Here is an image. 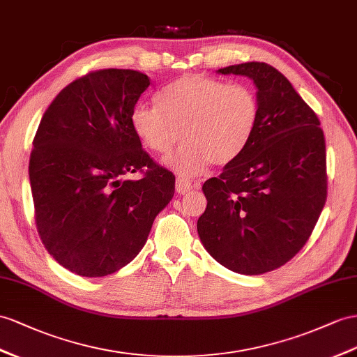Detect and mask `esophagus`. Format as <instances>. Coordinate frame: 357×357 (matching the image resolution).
Masks as SVG:
<instances>
[{"instance_id": "obj_1", "label": "esophagus", "mask_w": 357, "mask_h": 357, "mask_svg": "<svg viewBox=\"0 0 357 357\" xmlns=\"http://www.w3.org/2000/svg\"><path fill=\"white\" fill-rule=\"evenodd\" d=\"M191 188H193V185H191V182L188 179L182 178V176L176 178V193L178 195H185Z\"/></svg>"}]
</instances>
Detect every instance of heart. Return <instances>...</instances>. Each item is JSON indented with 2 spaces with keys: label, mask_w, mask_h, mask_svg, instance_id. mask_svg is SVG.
I'll use <instances>...</instances> for the list:
<instances>
[{
  "label": "heart",
  "mask_w": 357,
  "mask_h": 357,
  "mask_svg": "<svg viewBox=\"0 0 357 357\" xmlns=\"http://www.w3.org/2000/svg\"><path fill=\"white\" fill-rule=\"evenodd\" d=\"M258 117V96L250 86L185 75L160 91L158 107L135 105L131 126L144 148L157 155H167L182 137L185 143L164 162L179 175L195 176L213 161L226 166L238 158Z\"/></svg>",
  "instance_id": "1"
}]
</instances>
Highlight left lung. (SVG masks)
I'll return each instance as SVG.
<instances>
[{
	"label": "left lung",
	"mask_w": 357,
	"mask_h": 357,
	"mask_svg": "<svg viewBox=\"0 0 357 357\" xmlns=\"http://www.w3.org/2000/svg\"><path fill=\"white\" fill-rule=\"evenodd\" d=\"M217 72L253 79L259 117L248 148L204 184L197 234L223 267L255 276L294 258L314 231L327 197L324 134L276 68L249 61Z\"/></svg>",
	"instance_id": "8db88e82"
}]
</instances>
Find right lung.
<instances>
[{
	"instance_id": "right-lung-1",
	"label": "right lung",
	"mask_w": 357,
	"mask_h": 357,
	"mask_svg": "<svg viewBox=\"0 0 357 357\" xmlns=\"http://www.w3.org/2000/svg\"><path fill=\"white\" fill-rule=\"evenodd\" d=\"M131 69H100L63 89L33 140L30 184L36 227L60 266L84 278L130 264L175 193L132 131L131 113L149 87ZM139 171L140 180L124 176Z\"/></svg>"
}]
</instances>
